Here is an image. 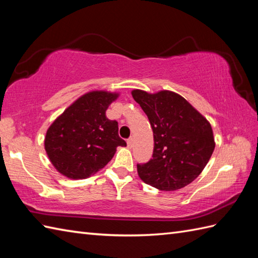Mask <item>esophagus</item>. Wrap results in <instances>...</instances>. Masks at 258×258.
<instances>
[{
  "label": "esophagus",
  "instance_id": "1",
  "mask_svg": "<svg viewBox=\"0 0 258 258\" xmlns=\"http://www.w3.org/2000/svg\"><path fill=\"white\" fill-rule=\"evenodd\" d=\"M127 145L129 148H133L134 147V138H129L127 140Z\"/></svg>",
  "mask_w": 258,
  "mask_h": 258
}]
</instances>
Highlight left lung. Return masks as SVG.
<instances>
[{
	"mask_svg": "<svg viewBox=\"0 0 258 258\" xmlns=\"http://www.w3.org/2000/svg\"><path fill=\"white\" fill-rule=\"evenodd\" d=\"M153 131L152 159L137 164L140 179L161 191H175L201 174L214 151L211 123L179 94L131 91Z\"/></svg>",
	"mask_w": 258,
	"mask_h": 258,
	"instance_id": "left-lung-1",
	"label": "left lung"
}]
</instances>
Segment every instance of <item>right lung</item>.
Returning a JSON list of instances; mask_svg holds the SVG:
<instances>
[{"instance_id":"add662e5","label":"right lung","mask_w":258,"mask_h":258,"mask_svg":"<svg viewBox=\"0 0 258 258\" xmlns=\"http://www.w3.org/2000/svg\"><path fill=\"white\" fill-rule=\"evenodd\" d=\"M118 93L93 90L76 99L49 125L44 146L60 174L73 180L87 179L110 161L117 147H125L118 122L106 110Z\"/></svg>"}]
</instances>
